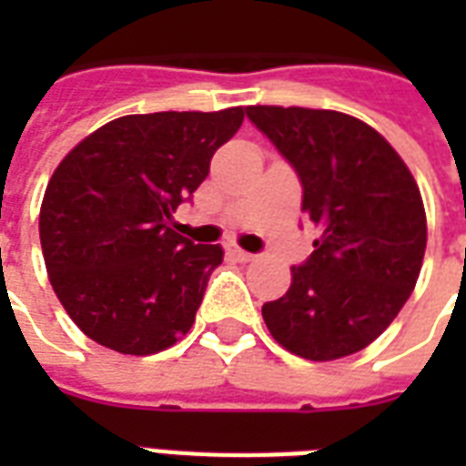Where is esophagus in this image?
<instances>
[{"label":"esophagus","mask_w":466,"mask_h":466,"mask_svg":"<svg viewBox=\"0 0 466 466\" xmlns=\"http://www.w3.org/2000/svg\"><path fill=\"white\" fill-rule=\"evenodd\" d=\"M227 251H229V254H232L234 258H237V261H241V263L254 261V254H248V251H244V248H239V247H229Z\"/></svg>","instance_id":"34e87169"}]
</instances>
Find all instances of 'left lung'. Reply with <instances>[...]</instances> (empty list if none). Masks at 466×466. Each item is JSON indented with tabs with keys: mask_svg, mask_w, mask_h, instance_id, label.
<instances>
[{
	"mask_svg": "<svg viewBox=\"0 0 466 466\" xmlns=\"http://www.w3.org/2000/svg\"><path fill=\"white\" fill-rule=\"evenodd\" d=\"M247 118L302 183V210L319 227L292 285L263 305L270 336L307 360L370 346L394 321L426 254L420 190L382 135L339 111L248 106Z\"/></svg>",
	"mask_w": 466,
	"mask_h": 466,
	"instance_id": "1",
	"label": "left lung"
}]
</instances>
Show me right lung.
<instances>
[{
  "mask_svg": "<svg viewBox=\"0 0 466 466\" xmlns=\"http://www.w3.org/2000/svg\"><path fill=\"white\" fill-rule=\"evenodd\" d=\"M244 108L123 116L55 168L40 247L62 307L91 340L152 355L188 333L222 248L171 229Z\"/></svg>",
  "mask_w": 466,
  "mask_h": 466,
  "instance_id": "right-lung-1",
  "label": "right lung"
}]
</instances>
